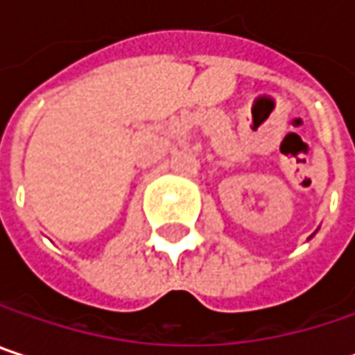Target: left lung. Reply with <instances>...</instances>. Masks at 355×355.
<instances>
[{
  "label": "left lung",
  "instance_id": "1",
  "mask_svg": "<svg viewBox=\"0 0 355 355\" xmlns=\"http://www.w3.org/2000/svg\"><path fill=\"white\" fill-rule=\"evenodd\" d=\"M313 236H315V234H313ZM313 236H311V239H313Z\"/></svg>",
  "mask_w": 355,
  "mask_h": 355
}]
</instances>
